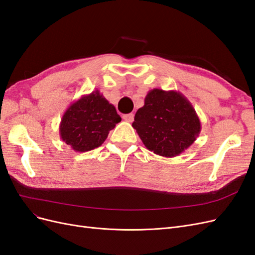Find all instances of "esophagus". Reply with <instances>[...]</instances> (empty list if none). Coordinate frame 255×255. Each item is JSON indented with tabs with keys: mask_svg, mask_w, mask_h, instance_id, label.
Listing matches in <instances>:
<instances>
[{
	"mask_svg": "<svg viewBox=\"0 0 255 255\" xmlns=\"http://www.w3.org/2000/svg\"><path fill=\"white\" fill-rule=\"evenodd\" d=\"M123 120H126L127 122H133L134 120V115L133 114H128L123 116Z\"/></svg>",
	"mask_w": 255,
	"mask_h": 255,
	"instance_id": "obj_1",
	"label": "esophagus"
}]
</instances>
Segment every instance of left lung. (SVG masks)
<instances>
[{
  "label": "left lung",
  "instance_id": "left-lung-1",
  "mask_svg": "<svg viewBox=\"0 0 255 255\" xmlns=\"http://www.w3.org/2000/svg\"><path fill=\"white\" fill-rule=\"evenodd\" d=\"M132 127L146 149L160 156L174 157L195 142L201 122L181 92L154 88L136 112Z\"/></svg>",
  "mask_w": 255,
  "mask_h": 255
}]
</instances>
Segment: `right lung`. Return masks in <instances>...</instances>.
<instances>
[{
    "label": "right lung",
    "mask_w": 255,
    "mask_h": 255,
    "mask_svg": "<svg viewBox=\"0 0 255 255\" xmlns=\"http://www.w3.org/2000/svg\"><path fill=\"white\" fill-rule=\"evenodd\" d=\"M120 121L115 106L96 90L68 107L60 121L59 135L75 152H87L101 145Z\"/></svg>",
    "instance_id": "1"
}]
</instances>
